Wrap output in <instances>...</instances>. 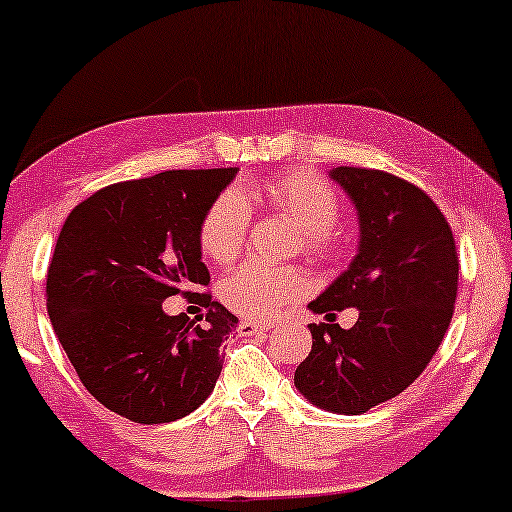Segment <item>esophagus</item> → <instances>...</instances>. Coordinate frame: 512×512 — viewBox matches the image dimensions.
<instances>
[{"label": "esophagus", "mask_w": 512, "mask_h": 512, "mask_svg": "<svg viewBox=\"0 0 512 512\" xmlns=\"http://www.w3.org/2000/svg\"><path fill=\"white\" fill-rule=\"evenodd\" d=\"M270 327L265 322H254V320H242L237 324V331H240V336H256V334H263V331H268Z\"/></svg>", "instance_id": "esophagus-1"}]
</instances>
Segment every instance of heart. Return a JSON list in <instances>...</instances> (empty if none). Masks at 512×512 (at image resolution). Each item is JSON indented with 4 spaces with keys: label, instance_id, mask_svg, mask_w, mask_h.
Here are the masks:
<instances>
[{
    "label": "heart",
    "instance_id": "1",
    "mask_svg": "<svg viewBox=\"0 0 512 512\" xmlns=\"http://www.w3.org/2000/svg\"><path fill=\"white\" fill-rule=\"evenodd\" d=\"M261 195L270 209L280 211L298 228L313 256H324L334 244V225L341 214L334 188L308 171H289L263 185ZM249 204L240 190H225L209 204L199 223V247L216 263L235 261L249 230ZM308 280L294 265L244 263L221 280L218 296L232 313L265 320L284 305L298 301Z\"/></svg>",
    "mask_w": 512,
    "mask_h": 512
}]
</instances>
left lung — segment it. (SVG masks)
I'll return each instance as SVG.
<instances>
[{
  "instance_id": "8db88e82",
  "label": "left lung",
  "mask_w": 512,
  "mask_h": 512,
  "mask_svg": "<svg viewBox=\"0 0 512 512\" xmlns=\"http://www.w3.org/2000/svg\"><path fill=\"white\" fill-rule=\"evenodd\" d=\"M329 176L360 216V251L329 284L310 324L313 350L294 383L334 414H364L421 376L447 334L459 289V256L440 207L418 185L378 169L336 167ZM357 307L350 330L334 309Z\"/></svg>"
}]
</instances>
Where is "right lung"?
Listing matches in <instances>:
<instances>
[{"mask_svg":"<svg viewBox=\"0 0 512 512\" xmlns=\"http://www.w3.org/2000/svg\"><path fill=\"white\" fill-rule=\"evenodd\" d=\"M237 169H176L112 183L65 218L46 272V310L79 381L134 423L188 416L221 376L237 317L209 291L199 223ZM181 293L204 325L167 316Z\"/></svg>","mask_w":512,"mask_h":512,"instance_id":"1","label":"right lung"}]
</instances>
